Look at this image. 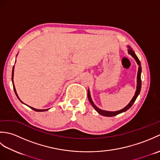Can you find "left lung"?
Here are the masks:
<instances>
[{"label":"left lung","instance_id":"left-lung-1","mask_svg":"<svg viewBox=\"0 0 160 160\" xmlns=\"http://www.w3.org/2000/svg\"><path fill=\"white\" fill-rule=\"evenodd\" d=\"M127 48H128V53L130 54V55L136 61L137 64H138L139 68H138V76H137V87H136V91H135V93L134 96L132 97V100L130 101V102H129L127 106H126L124 108H122L121 110H119V111H104V110H102L100 108H98V107H96V105H95L94 102L92 100V98H91V93H90V91L89 89H88V99H89L90 103L92 105L93 107L95 108V110H96L98 113L102 115H104V116H106V117H113L115 116V115H117L118 114H120L121 113H123V112L127 111L128 109H129L131 107L132 104L135 102V100H136V98H138V96H139V94L140 93V90H141V87H142V80H141V73H142V67H141V63H140V60L138 59V56H136V54L135 53V52H133V50L131 49V47L130 46H127Z\"/></svg>","mask_w":160,"mask_h":160}]
</instances>
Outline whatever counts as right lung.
<instances>
[{
  "label": "right lung",
  "mask_w": 160,
  "mask_h": 160,
  "mask_svg": "<svg viewBox=\"0 0 160 160\" xmlns=\"http://www.w3.org/2000/svg\"><path fill=\"white\" fill-rule=\"evenodd\" d=\"M15 63H16V62H15ZM13 71H14V66L13 67V69H12V83H13V90H14V92H15V93H16V96H17V98H18V100L21 102L22 103V104H24L20 100V99L19 98V97L18 96V94H17V93H16V89H15V86H14V84H13ZM27 105V104H26ZM27 106L28 107H29V108H31L32 109H33V111H38V112H42V111H48L49 108H47V109H37V108H33V107H29V106H28V105H27Z\"/></svg>",
  "instance_id": "add662e5"
}]
</instances>
